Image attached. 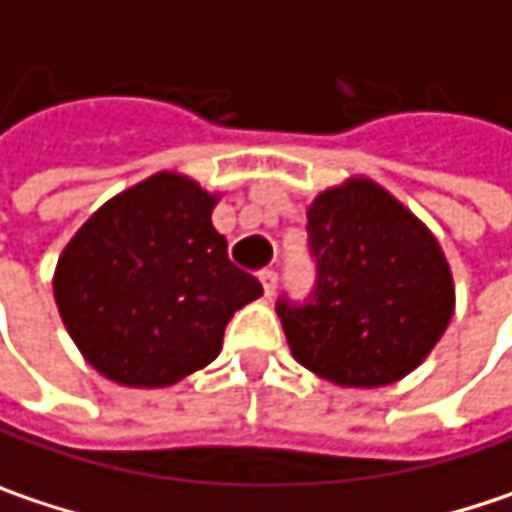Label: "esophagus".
I'll use <instances>...</instances> for the list:
<instances>
[{"label":"esophagus","mask_w":512,"mask_h":512,"mask_svg":"<svg viewBox=\"0 0 512 512\" xmlns=\"http://www.w3.org/2000/svg\"><path fill=\"white\" fill-rule=\"evenodd\" d=\"M259 279H262L265 297H271V294H274V288H276V279H279V276H276V271H262V274H259Z\"/></svg>","instance_id":"34e87169"}]
</instances>
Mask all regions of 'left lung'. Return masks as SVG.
I'll return each instance as SVG.
<instances>
[{
  "mask_svg": "<svg viewBox=\"0 0 512 512\" xmlns=\"http://www.w3.org/2000/svg\"><path fill=\"white\" fill-rule=\"evenodd\" d=\"M309 247L311 300L276 303L291 355L341 387H382L417 370L455 311L431 230L379 183L349 177L311 201Z\"/></svg>",
  "mask_w": 512,
  "mask_h": 512,
  "instance_id": "obj_1",
  "label": "left lung"
}]
</instances>
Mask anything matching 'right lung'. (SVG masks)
Masks as SVG:
<instances>
[{
  "instance_id": "1",
  "label": "right lung",
  "mask_w": 512,
  "mask_h": 512,
  "mask_svg": "<svg viewBox=\"0 0 512 512\" xmlns=\"http://www.w3.org/2000/svg\"><path fill=\"white\" fill-rule=\"evenodd\" d=\"M218 195L160 171L110 198L63 247L55 303L92 367L125 387H168L215 361L224 329L262 297L212 227Z\"/></svg>"
}]
</instances>
